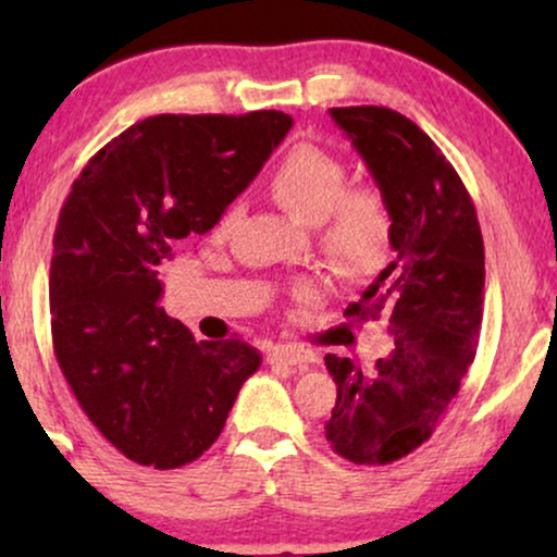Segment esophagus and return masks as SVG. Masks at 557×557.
<instances>
[{
	"label": "esophagus",
	"instance_id": "esophagus-1",
	"mask_svg": "<svg viewBox=\"0 0 557 557\" xmlns=\"http://www.w3.org/2000/svg\"><path fill=\"white\" fill-rule=\"evenodd\" d=\"M269 362L273 364H292V368H307V364L317 362V355L311 349L296 347V345H278L271 349Z\"/></svg>",
	"mask_w": 557,
	"mask_h": 557
}]
</instances>
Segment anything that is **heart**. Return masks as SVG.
Masks as SVG:
<instances>
[{"instance_id": "1", "label": "heart", "mask_w": 557, "mask_h": 557, "mask_svg": "<svg viewBox=\"0 0 557 557\" xmlns=\"http://www.w3.org/2000/svg\"><path fill=\"white\" fill-rule=\"evenodd\" d=\"M347 162L332 149L304 141L273 166L269 193L288 215L314 223L319 250L342 276H364L385 261L393 235V215L385 195L372 185H347ZM238 210L227 208L212 235L223 240ZM299 301H317L322 284L301 278L294 284Z\"/></svg>"}]
</instances>
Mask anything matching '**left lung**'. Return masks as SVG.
Segmentation results:
<instances>
[{
	"label": "left lung",
	"instance_id": "1",
	"mask_svg": "<svg viewBox=\"0 0 557 557\" xmlns=\"http://www.w3.org/2000/svg\"><path fill=\"white\" fill-rule=\"evenodd\" d=\"M330 113L393 215L395 258L345 317L387 319L395 349L370 375L349 357H324L337 383L326 441L370 467L429 441L459 393L482 326L484 240L461 177L413 121L383 106Z\"/></svg>",
	"mask_w": 557,
	"mask_h": 557
}]
</instances>
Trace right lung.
I'll use <instances>...</instances> for the list:
<instances>
[{
  "instance_id": "right-lung-1",
  "label": "right lung",
  "mask_w": 557,
  "mask_h": 557,
  "mask_svg": "<svg viewBox=\"0 0 557 557\" xmlns=\"http://www.w3.org/2000/svg\"><path fill=\"white\" fill-rule=\"evenodd\" d=\"M292 126L284 111L159 113L73 182L50 263L52 347L75 400L126 459H200L261 368L248 342H195L166 317L157 273L174 243L215 227Z\"/></svg>"
}]
</instances>
